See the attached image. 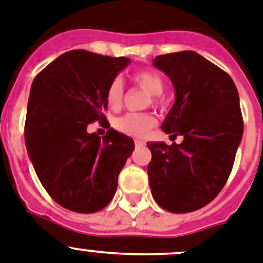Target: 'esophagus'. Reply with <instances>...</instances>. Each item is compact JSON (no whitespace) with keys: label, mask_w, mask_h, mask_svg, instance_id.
Masks as SVG:
<instances>
[{"label":"esophagus","mask_w":263,"mask_h":263,"mask_svg":"<svg viewBox=\"0 0 263 263\" xmlns=\"http://www.w3.org/2000/svg\"><path fill=\"white\" fill-rule=\"evenodd\" d=\"M135 145H136L137 148H141V146L145 145V141H143V140H140V139H136L135 140Z\"/></svg>","instance_id":"1"}]
</instances>
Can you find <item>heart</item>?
I'll list each match as a JSON object with an SVG mask.
<instances>
[{
  "label": "heart",
  "mask_w": 263,
  "mask_h": 263,
  "mask_svg": "<svg viewBox=\"0 0 263 263\" xmlns=\"http://www.w3.org/2000/svg\"><path fill=\"white\" fill-rule=\"evenodd\" d=\"M132 82L153 95L152 96L153 104L158 102L159 95L165 89V83L162 76L154 70L136 71L132 73ZM123 95L124 89L122 82L119 79L112 80L106 90L107 106L112 110L119 109L123 102ZM154 124L156 119L148 112H127L117 118L114 122V127L118 131L134 137H143Z\"/></svg>",
  "instance_id": "1"
}]
</instances>
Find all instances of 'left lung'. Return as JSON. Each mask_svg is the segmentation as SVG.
<instances>
[{"label":"left lung","mask_w":263,"mask_h":263,"mask_svg":"<svg viewBox=\"0 0 263 263\" xmlns=\"http://www.w3.org/2000/svg\"><path fill=\"white\" fill-rule=\"evenodd\" d=\"M153 65L175 89L161 128L184 139L146 144L152 195L167 212H195L217 197L231 174L244 129L239 93L231 76L196 51L158 55Z\"/></svg>","instance_id":"left-lung-1"}]
</instances>
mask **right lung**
I'll list each match as a JSON object with an SVG mask.
<instances>
[{
    "label": "right lung",
    "mask_w": 263,
    "mask_h": 263,
    "mask_svg": "<svg viewBox=\"0 0 263 263\" xmlns=\"http://www.w3.org/2000/svg\"><path fill=\"white\" fill-rule=\"evenodd\" d=\"M129 61L78 49L33 79L24 126L27 152L43 187L66 209L89 214L114 197L134 140L112 128L101 139L87 128L106 120V90Z\"/></svg>",
    "instance_id": "obj_1"
}]
</instances>
